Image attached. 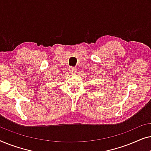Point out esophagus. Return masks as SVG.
<instances>
[{
    "instance_id": "obj_1",
    "label": "esophagus",
    "mask_w": 151,
    "mask_h": 151,
    "mask_svg": "<svg viewBox=\"0 0 151 151\" xmlns=\"http://www.w3.org/2000/svg\"><path fill=\"white\" fill-rule=\"evenodd\" d=\"M69 71L71 73H76V71H77V70H76V68L71 67L69 68Z\"/></svg>"
}]
</instances>
